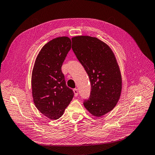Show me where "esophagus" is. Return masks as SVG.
Wrapping results in <instances>:
<instances>
[{
  "label": "esophagus",
  "mask_w": 155,
  "mask_h": 155,
  "mask_svg": "<svg viewBox=\"0 0 155 155\" xmlns=\"http://www.w3.org/2000/svg\"><path fill=\"white\" fill-rule=\"evenodd\" d=\"M73 92H74V95L75 97L78 96V90L77 88H75V89L73 90Z\"/></svg>",
  "instance_id": "esophagus-1"
}]
</instances>
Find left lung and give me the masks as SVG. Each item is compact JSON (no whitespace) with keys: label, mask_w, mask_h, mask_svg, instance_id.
Returning <instances> with one entry per match:
<instances>
[{"label":"left lung","mask_w":155,"mask_h":155,"mask_svg":"<svg viewBox=\"0 0 155 155\" xmlns=\"http://www.w3.org/2000/svg\"><path fill=\"white\" fill-rule=\"evenodd\" d=\"M71 40L91 83L90 96L84 106L93 116L101 117L114 109L120 97L122 81L116 57L109 46L96 37L81 35Z\"/></svg>","instance_id":"obj_1"}]
</instances>
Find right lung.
Wrapping results in <instances>:
<instances>
[{"instance_id": "1", "label": "right lung", "mask_w": 155, "mask_h": 155, "mask_svg": "<svg viewBox=\"0 0 155 155\" xmlns=\"http://www.w3.org/2000/svg\"><path fill=\"white\" fill-rule=\"evenodd\" d=\"M71 48L69 37L55 38L42 48L35 61L31 76L33 102L39 111L50 120H57L63 115L74 96L61 72Z\"/></svg>"}]
</instances>
